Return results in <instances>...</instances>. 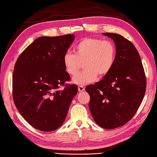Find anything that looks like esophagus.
<instances>
[{
	"instance_id": "esophagus-1",
	"label": "esophagus",
	"mask_w": 157,
	"mask_h": 157,
	"mask_svg": "<svg viewBox=\"0 0 157 157\" xmlns=\"http://www.w3.org/2000/svg\"><path fill=\"white\" fill-rule=\"evenodd\" d=\"M78 91L79 92H82V91H83V90H85V87L83 86H82V85H79L78 86Z\"/></svg>"
}]
</instances>
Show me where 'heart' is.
I'll return each instance as SVG.
<instances>
[{
    "label": "heart",
    "mask_w": 157,
    "mask_h": 157,
    "mask_svg": "<svg viewBox=\"0 0 157 157\" xmlns=\"http://www.w3.org/2000/svg\"><path fill=\"white\" fill-rule=\"evenodd\" d=\"M74 53H66L63 64L71 76L77 74L83 64L84 71L72 78L73 82L83 85L95 81L97 75L104 76L111 71L116 61V48L110 40L85 37L75 45Z\"/></svg>",
    "instance_id": "b5f03b06"
}]
</instances>
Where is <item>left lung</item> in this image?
<instances>
[{
  "instance_id": "left-lung-1",
  "label": "left lung",
  "mask_w": 157,
  "mask_h": 157,
  "mask_svg": "<svg viewBox=\"0 0 157 157\" xmlns=\"http://www.w3.org/2000/svg\"><path fill=\"white\" fill-rule=\"evenodd\" d=\"M116 46L112 69L85 90L90 95L89 107L93 118L104 129H113L128 122L140 107L147 88L143 65L136 48L117 33H103Z\"/></svg>"
}]
</instances>
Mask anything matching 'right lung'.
Returning <instances> with one entry per match:
<instances>
[{
    "mask_svg": "<svg viewBox=\"0 0 157 157\" xmlns=\"http://www.w3.org/2000/svg\"><path fill=\"white\" fill-rule=\"evenodd\" d=\"M74 39L72 34L40 37L25 48L15 64L14 103L24 119L39 130L50 132L60 127L78 92L77 85L65 83L71 77L63 64Z\"/></svg>",
    "mask_w": 157,
    "mask_h": 157,
    "instance_id": "right-lung-1",
    "label": "right lung"
}]
</instances>
